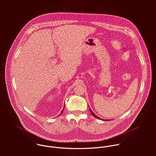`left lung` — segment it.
Returning a JSON list of instances; mask_svg holds the SVG:
<instances>
[{
    "label": "left lung",
    "mask_w": 156,
    "mask_h": 156,
    "mask_svg": "<svg viewBox=\"0 0 156 156\" xmlns=\"http://www.w3.org/2000/svg\"><path fill=\"white\" fill-rule=\"evenodd\" d=\"M90 112H91V114H92V115H93L94 117H96V118H97V119H101L100 118H99L98 117H97V116H96V115H95V114H94L93 112V111H92L91 109H90Z\"/></svg>",
    "instance_id": "obj_1"
}]
</instances>
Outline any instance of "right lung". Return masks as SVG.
Wrapping results in <instances>:
<instances>
[{
    "instance_id": "add662e5",
    "label": "right lung",
    "mask_w": 156,
    "mask_h": 156,
    "mask_svg": "<svg viewBox=\"0 0 156 156\" xmlns=\"http://www.w3.org/2000/svg\"><path fill=\"white\" fill-rule=\"evenodd\" d=\"M62 112H63V111H62Z\"/></svg>"
}]
</instances>
